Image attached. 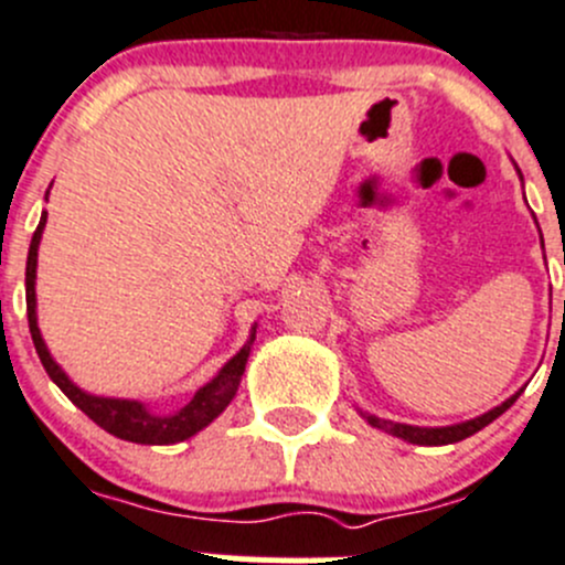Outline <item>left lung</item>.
Wrapping results in <instances>:
<instances>
[{"instance_id":"8db88e82","label":"left lung","mask_w":565,"mask_h":565,"mask_svg":"<svg viewBox=\"0 0 565 565\" xmlns=\"http://www.w3.org/2000/svg\"><path fill=\"white\" fill-rule=\"evenodd\" d=\"M516 398H519V393L513 395V398H508L505 404H500V406H494L491 412H486V415L475 417V420L459 423V426H445V428H417V426H406V423L379 420L376 415H365V420L371 423L373 428H382V431L406 439V443H412V445H454V443H461V439L472 437V434H478L480 428L489 426L491 420H497V417H500L502 412H505Z\"/></svg>"}]
</instances>
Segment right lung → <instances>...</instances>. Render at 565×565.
<instances>
[{"mask_svg":"<svg viewBox=\"0 0 565 565\" xmlns=\"http://www.w3.org/2000/svg\"><path fill=\"white\" fill-rule=\"evenodd\" d=\"M43 225H46V211L41 216V225H38L35 236H32L30 255H26V321H30V334L32 343H35L38 356H41L43 367H46L49 379L85 412L87 417L100 426L104 431H109L111 437L126 439V443L137 445H172L183 443V439L194 437L198 431H203L211 420L225 412V406L231 404L233 395H236L238 382H242L244 365H247L249 356V343L255 340V334L249 338V343L211 379L205 387H200L194 393V398L183 406L175 415H150L139 401H122V398H98V395H87L71 382L63 373V367L52 360L46 343L41 338V329H38V316H35V269H38V244H41Z\"/></svg>","mask_w":565,"mask_h":565,"instance_id":"right-lung-1","label":"right lung"}]
</instances>
